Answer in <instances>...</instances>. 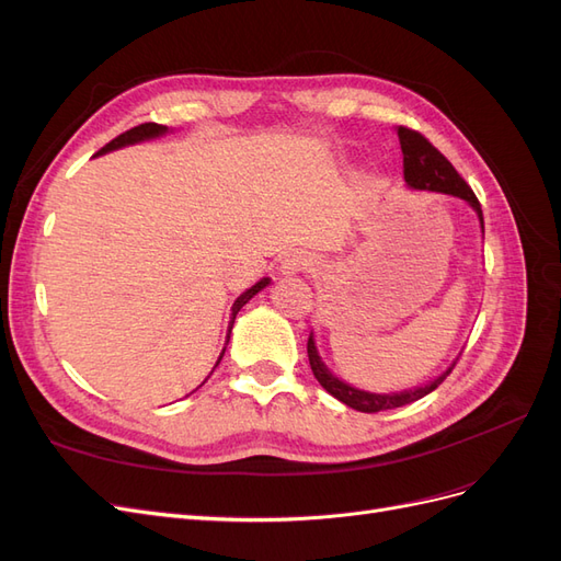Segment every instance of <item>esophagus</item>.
<instances>
[{
    "label": "esophagus",
    "mask_w": 561,
    "mask_h": 561,
    "mask_svg": "<svg viewBox=\"0 0 561 561\" xmlns=\"http://www.w3.org/2000/svg\"><path fill=\"white\" fill-rule=\"evenodd\" d=\"M311 266V257L307 252L295 250L290 254H285L283 262H280V274L283 276H295L301 274V271H307Z\"/></svg>",
    "instance_id": "esophagus-1"
}]
</instances>
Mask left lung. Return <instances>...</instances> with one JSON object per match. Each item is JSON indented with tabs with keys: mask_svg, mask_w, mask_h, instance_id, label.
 <instances>
[{
	"mask_svg": "<svg viewBox=\"0 0 561 561\" xmlns=\"http://www.w3.org/2000/svg\"><path fill=\"white\" fill-rule=\"evenodd\" d=\"M398 140H400V149H402V173H404V182L410 190H419V192H437V194H449L456 198H463L468 206L474 210L480 219V229H482V239H484V217H482V208L480 201L474 198L470 186L463 182V178L454 171V165L439 154V151L423 138L421 133L410 130L404 126L396 128ZM309 363L313 369V377L318 379V383L328 390L332 398H336L339 402H344L346 407L355 412H383V410H396V407H404L410 402L421 400L423 396L433 393V390L447 379L449 371L454 369L456 360L439 375L426 383L414 386V388H404V390H396V393H375V390H363L355 388L346 381L339 379L336 375H332L330 367L322 363L318 346H316V336L311 332L309 336Z\"/></svg>",
	"mask_w": 561,
	"mask_h": 561,
	"instance_id": "left-lung-1",
	"label": "left lung"
}]
</instances>
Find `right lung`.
I'll use <instances>...</instances> for the list:
<instances>
[{
	"label": "right lung",
	"mask_w": 561,
	"mask_h": 561,
	"mask_svg": "<svg viewBox=\"0 0 561 561\" xmlns=\"http://www.w3.org/2000/svg\"><path fill=\"white\" fill-rule=\"evenodd\" d=\"M165 133H171V128L168 126H161V124H140V126H135V128H130V130H126V133H122L118 135V138H114L110 145H105L103 149L98 151L95 157H103V154H110V151H116V149H122V147H130V145H140V142H149V140H157V138H163ZM268 283H271V278H260L257 283H254L252 287H248V290L243 293V295H239L236 297V301H233V307H231V320H229V330H227V344H229V336H231V328H233V320H236V313H239L245 304L257 295V293H262L264 287H268ZM227 344H225V348H222V353H219V358H217V363H215V367L219 365V360H222V355H225V351H227ZM213 367V369H215ZM213 375V371H210ZM208 381V379H206ZM203 381V383H206ZM201 383V386H203Z\"/></svg>",
	"instance_id": "1"
}]
</instances>
